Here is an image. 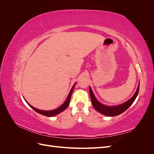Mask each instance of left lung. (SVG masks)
<instances>
[{
	"label": "left lung",
	"instance_id": "8db88e82",
	"mask_svg": "<svg viewBox=\"0 0 154 154\" xmlns=\"http://www.w3.org/2000/svg\"><path fill=\"white\" fill-rule=\"evenodd\" d=\"M139 85L137 88V91L135 93L134 95L132 96V98H130L128 101H127L125 103L119 105L118 106H106L104 105H102L100 103V102L96 100L94 94L92 91V89L91 87L89 88V91H90V96H91V98L92 101V103L93 106L94 107V109L99 112L103 114L105 116H116L119 115L122 113L124 112L128 109L129 107L131 106V105L133 103V102L134 100H136V97L138 94L139 92Z\"/></svg>",
	"mask_w": 154,
	"mask_h": 154
}]
</instances>
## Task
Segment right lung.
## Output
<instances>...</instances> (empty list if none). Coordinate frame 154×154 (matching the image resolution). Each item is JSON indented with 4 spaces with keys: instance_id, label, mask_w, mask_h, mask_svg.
Listing matches in <instances>:
<instances>
[{
    "instance_id": "right-lung-1",
    "label": "right lung",
    "mask_w": 154,
    "mask_h": 154,
    "mask_svg": "<svg viewBox=\"0 0 154 154\" xmlns=\"http://www.w3.org/2000/svg\"><path fill=\"white\" fill-rule=\"evenodd\" d=\"M74 85H75V83H74V85H73V87H72L71 91H70L69 94L68 95V97L67 100H66V101L64 102V103L60 106L59 108L55 109V110H48V111H46V110H39V109H37L36 108H35V107L32 106L31 105H29L28 103L27 102V103L28 104L31 108L33 109L34 110H35L36 112H38L42 115H44V116H48V117H51V116H54L55 115H57L60 112H62V111H63L65 109H66L67 108V106H69V103H70V100H71V95H72V91H73V89H74Z\"/></svg>"
}]
</instances>
